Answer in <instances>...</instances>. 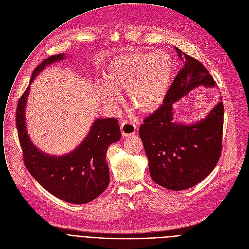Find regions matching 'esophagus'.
<instances>
[{"label":"esophagus","mask_w":249,"mask_h":249,"mask_svg":"<svg viewBox=\"0 0 249 249\" xmlns=\"http://www.w3.org/2000/svg\"><path fill=\"white\" fill-rule=\"evenodd\" d=\"M121 131H122V134L124 137L133 135V134L136 133V125L134 124H131V123L124 122L121 124Z\"/></svg>","instance_id":"obj_1"}]
</instances>
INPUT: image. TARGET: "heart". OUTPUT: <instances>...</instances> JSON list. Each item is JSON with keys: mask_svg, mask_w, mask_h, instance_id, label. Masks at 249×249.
Segmentation results:
<instances>
[{"mask_svg": "<svg viewBox=\"0 0 249 249\" xmlns=\"http://www.w3.org/2000/svg\"><path fill=\"white\" fill-rule=\"evenodd\" d=\"M173 72V60L164 51L127 53L108 64L98 94L105 104L115 107L121 101L120 92L126 90L129 106L141 115H150L163 104Z\"/></svg>", "mask_w": 249, "mask_h": 249, "instance_id": "obj_1", "label": "heart"}]
</instances>
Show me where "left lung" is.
<instances>
[{
	"instance_id": "8db88e82",
	"label": "left lung",
	"mask_w": 249,
	"mask_h": 249,
	"mask_svg": "<svg viewBox=\"0 0 249 249\" xmlns=\"http://www.w3.org/2000/svg\"><path fill=\"white\" fill-rule=\"evenodd\" d=\"M182 68L170 86L163 105L139 127L152 179L170 190H184L203 180L222 152L224 105L219 102L205 119L185 124L174 122L173 104L199 86L215 81L196 59L175 47Z\"/></svg>"
}]
</instances>
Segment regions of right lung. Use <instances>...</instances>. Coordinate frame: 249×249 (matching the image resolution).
<instances>
[{
	"label": "right lung",
	"mask_w": 249,
	"mask_h": 249,
	"mask_svg": "<svg viewBox=\"0 0 249 249\" xmlns=\"http://www.w3.org/2000/svg\"><path fill=\"white\" fill-rule=\"evenodd\" d=\"M65 54L44 60L32 72L29 85L17 108V127L23 161L30 175L59 199L72 204H85L98 197L110 182L106 161L109 146L121 139L118 120L96 119L82 142L71 152L55 156L43 152L31 141L26 127L25 107L30 84L49 65L60 62Z\"/></svg>",
	"instance_id": "obj_1"
}]
</instances>
